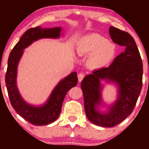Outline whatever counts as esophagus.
Segmentation results:
<instances>
[{"label":"esophagus","mask_w":149,"mask_h":149,"mask_svg":"<svg viewBox=\"0 0 149 149\" xmlns=\"http://www.w3.org/2000/svg\"><path fill=\"white\" fill-rule=\"evenodd\" d=\"M84 77H85V74H83V73H82V72L79 73V74H78V79H79V82H81V81H82L83 79H84Z\"/></svg>","instance_id":"obj_1"}]
</instances>
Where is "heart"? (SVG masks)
Here are the masks:
<instances>
[{"mask_svg": "<svg viewBox=\"0 0 149 149\" xmlns=\"http://www.w3.org/2000/svg\"><path fill=\"white\" fill-rule=\"evenodd\" d=\"M81 56L91 55L89 64L93 68L107 66L115 55V47L107 38L98 34H90L81 38L77 48Z\"/></svg>", "mask_w": 149, "mask_h": 149, "instance_id": "b5f03b06", "label": "heart"}]
</instances>
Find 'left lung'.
Instances as JSON below:
<instances>
[{
    "label": "left lung",
    "instance_id": "1",
    "mask_svg": "<svg viewBox=\"0 0 149 149\" xmlns=\"http://www.w3.org/2000/svg\"><path fill=\"white\" fill-rule=\"evenodd\" d=\"M111 39L125 47L107 68L93 71L81 82L85 113L89 121L102 127L118 125L131 115L142 87L143 65L134 38L127 32L113 26L109 28ZM100 80L116 83L119 87L117 101L107 113H100L97 106L101 102Z\"/></svg>",
    "mask_w": 149,
    "mask_h": 149
}]
</instances>
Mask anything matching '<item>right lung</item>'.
<instances>
[{
  "mask_svg": "<svg viewBox=\"0 0 149 149\" xmlns=\"http://www.w3.org/2000/svg\"><path fill=\"white\" fill-rule=\"evenodd\" d=\"M61 30L60 27L42 28L37 26L30 28L26 30L11 50L8 59L5 83L10 102L16 113L35 125H47L58 119L66 93L72 87L76 86L78 83L77 74L76 72H73L61 81L53 90L44 105L34 107L24 100L17 89L16 83L17 65L24 49L40 38H59Z\"/></svg>",
  "mask_w": 149,
  "mask_h": 149,
  "instance_id": "right-lung-1",
  "label": "right lung"
}]
</instances>
